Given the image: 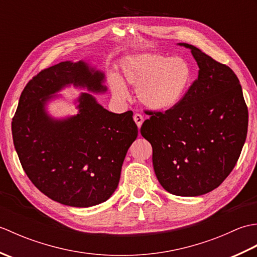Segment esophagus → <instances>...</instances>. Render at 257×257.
<instances>
[{"label": "esophagus", "instance_id": "34e87169", "mask_svg": "<svg viewBox=\"0 0 257 257\" xmlns=\"http://www.w3.org/2000/svg\"><path fill=\"white\" fill-rule=\"evenodd\" d=\"M134 120H135V122L137 123L138 128H140L141 124H143V122H144V116H143V114H140V113H135L134 114Z\"/></svg>", "mask_w": 257, "mask_h": 257}]
</instances>
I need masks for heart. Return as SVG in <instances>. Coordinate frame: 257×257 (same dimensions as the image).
<instances>
[{
  "mask_svg": "<svg viewBox=\"0 0 257 257\" xmlns=\"http://www.w3.org/2000/svg\"><path fill=\"white\" fill-rule=\"evenodd\" d=\"M124 79L136 88L139 101L152 110H167L181 100L190 86L192 69L182 57L158 53L136 54L122 62ZM111 89L118 98L127 90L117 76L111 77Z\"/></svg>",
  "mask_w": 257,
  "mask_h": 257,
  "instance_id": "heart-1",
  "label": "heart"
}]
</instances>
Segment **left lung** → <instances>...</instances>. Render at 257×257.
<instances>
[{
    "mask_svg": "<svg viewBox=\"0 0 257 257\" xmlns=\"http://www.w3.org/2000/svg\"><path fill=\"white\" fill-rule=\"evenodd\" d=\"M199 75L176 106L146 110L140 128L152 146L158 181L174 195L216 189L235 167L246 139L248 110L233 70L193 45Z\"/></svg>",
    "mask_w": 257,
    "mask_h": 257,
    "instance_id": "obj_1",
    "label": "left lung"
}]
</instances>
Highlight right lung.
I'll list each match as a JSON object with an SVG mask.
<instances>
[{
  "instance_id": "add662e5",
  "label": "right lung",
  "mask_w": 257,
  "mask_h": 257,
  "mask_svg": "<svg viewBox=\"0 0 257 257\" xmlns=\"http://www.w3.org/2000/svg\"><path fill=\"white\" fill-rule=\"evenodd\" d=\"M103 78L84 62L43 69L22 91L12 120L14 147L27 177L42 193L65 205L88 207L110 198L125 154L138 136L133 111H108L89 94L79 97L76 116H47V99L64 86L105 91Z\"/></svg>"
}]
</instances>
